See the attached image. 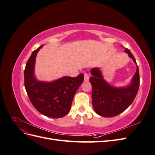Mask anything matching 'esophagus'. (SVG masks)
<instances>
[{
    "label": "esophagus",
    "instance_id": "obj_1",
    "mask_svg": "<svg viewBox=\"0 0 155 155\" xmlns=\"http://www.w3.org/2000/svg\"><path fill=\"white\" fill-rule=\"evenodd\" d=\"M89 78H90V76H89V75L87 73L84 74V80H85V82L88 81Z\"/></svg>",
    "mask_w": 155,
    "mask_h": 155
}]
</instances>
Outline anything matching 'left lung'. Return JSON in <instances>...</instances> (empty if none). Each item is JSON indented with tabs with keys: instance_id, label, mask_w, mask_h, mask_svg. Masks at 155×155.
<instances>
[{
	"instance_id": "8db88e82",
	"label": "left lung",
	"mask_w": 155,
	"mask_h": 155,
	"mask_svg": "<svg viewBox=\"0 0 155 155\" xmlns=\"http://www.w3.org/2000/svg\"><path fill=\"white\" fill-rule=\"evenodd\" d=\"M125 52L137 65V71L127 85H112L103 76L100 68L91 70L92 77L89 79V81L92 88V106L96 113L101 116L110 118L120 114L131 105L137 94L140 85L138 67L130 50L125 48Z\"/></svg>"
}]
</instances>
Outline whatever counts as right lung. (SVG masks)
I'll use <instances>...</instances> for the list:
<instances>
[{
    "instance_id": "add662e5",
    "label": "right lung",
    "mask_w": 155,
    "mask_h": 155,
    "mask_svg": "<svg viewBox=\"0 0 155 155\" xmlns=\"http://www.w3.org/2000/svg\"><path fill=\"white\" fill-rule=\"evenodd\" d=\"M42 45L33 51L25 70V85L32 105L41 114L53 118H63L70 110L74 96L84 80L80 74L76 78L63 76L51 81H39L35 74L36 56Z\"/></svg>"
}]
</instances>
